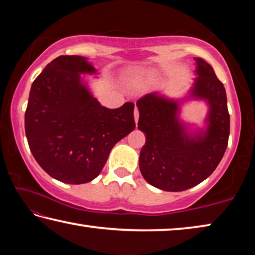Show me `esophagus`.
Wrapping results in <instances>:
<instances>
[{
	"label": "esophagus",
	"mask_w": 255,
	"mask_h": 255,
	"mask_svg": "<svg viewBox=\"0 0 255 255\" xmlns=\"http://www.w3.org/2000/svg\"><path fill=\"white\" fill-rule=\"evenodd\" d=\"M138 118H139V111H138V108L136 107L135 108V122H136V124L138 122Z\"/></svg>",
	"instance_id": "34e87169"
}]
</instances>
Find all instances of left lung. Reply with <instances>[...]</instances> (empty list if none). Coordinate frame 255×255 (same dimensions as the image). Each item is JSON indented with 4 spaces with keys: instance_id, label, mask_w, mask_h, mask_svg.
I'll return each mask as SVG.
<instances>
[{
    "instance_id": "8db88e82",
    "label": "left lung",
    "mask_w": 255,
    "mask_h": 255,
    "mask_svg": "<svg viewBox=\"0 0 255 255\" xmlns=\"http://www.w3.org/2000/svg\"><path fill=\"white\" fill-rule=\"evenodd\" d=\"M197 74L191 97L206 99L210 106L205 133L190 137L178 118V102L156 93L137 101L138 129L146 136L139 155L141 175L164 191H183L206 180L225 154L230 137V114L224 84L214 68L195 58Z\"/></svg>"
}]
</instances>
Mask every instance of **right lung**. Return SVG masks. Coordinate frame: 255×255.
Listing matches in <instances>:
<instances>
[{"label":"right lung","mask_w":255,"mask_h":255,"mask_svg":"<svg viewBox=\"0 0 255 255\" xmlns=\"http://www.w3.org/2000/svg\"><path fill=\"white\" fill-rule=\"evenodd\" d=\"M96 73L82 56L63 55L33 81L24 129L33 157L51 178L86 183L100 174L112 147L136 127L132 102L117 109L100 105L82 84Z\"/></svg>","instance_id":"1"}]
</instances>
